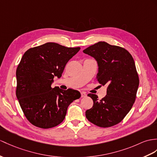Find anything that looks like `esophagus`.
<instances>
[{"mask_svg": "<svg viewBox=\"0 0 157 157\" xmlns=\"http://www.w3.org/2000/svg\"><path fill=\"white\" fill-rule=\"evenodd\" d=\"M81 97H86V93L85 92H81Z\"/></svg>", "mask_w": 157, "mask_h": 157, "instance_id": "obj_1", "label": "esophagus"}]
</instances>
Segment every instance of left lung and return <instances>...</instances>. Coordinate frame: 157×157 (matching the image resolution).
Wrapping results in <instances>:
<instances>
[{
    "label": "left lung",
    "mask_w": 157,
    "mask_h": 157,
    "mask_svg": "<svg viewBox=\"0 0 157 157\" xmlns=\"http://www.w3.org/2000/svg\"><path fill=\"white\" fill-rule=\"evenodd\" d=\"M83 52L97 60V80L107 85L106 95L100 101L97 95L88 94L93 106L86 111V117L98 127H112L123 121L135 101L139 78L135 61L127 50L106 42L91 45Z\"/></svg>",
    "instance_id": "obj_1"
}]
</instances>
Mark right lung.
Here are the masks:
<instances>
[{
	"label": "right lung",
	"mask_w": 157,
	"mask_h": 157,
	"mask_svg": "<svg viewBox=\"0 0 157 157\" xmlns=\"http://www.w3.org/2000/svg\"><path fill=\"white\" fill-rule=\"evenodd\" d=\"M80 49L47 43L29 48L22 56L16 72V95L32 124L41 128L59 125L65 118L68 106L81 97L78 90L51 87L55 76L61 77L68 61Z\"/></svg>",
	"instance_id": "add662e5"
}]
</instances>
